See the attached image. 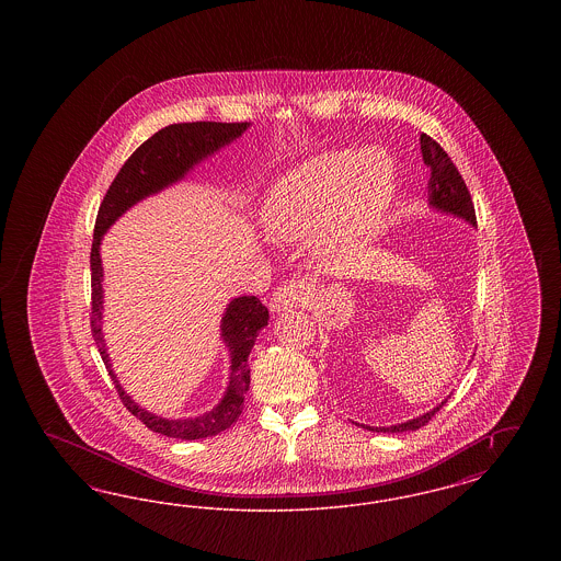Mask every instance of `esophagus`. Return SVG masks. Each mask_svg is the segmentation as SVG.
<instances>
[{
	"label": "esophagus",
	"mask_w": 561,
	"mask_h": 561,
	"mask_svg": "<svg viewBox=\"0 0 561 561\" xmlns=\"http://www.w3.org/2000/svg\"><path fill=\"white\" fill-rule=\"evenodd\" d=\"M305 286L296 284V282H288L284 286H279L273 296H271V311H290L300 307V302L305 300Z\"/></svg>",
	"instance_id": "esophagus-1"
}]
</instances>
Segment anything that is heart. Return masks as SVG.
<instances>
[{
  "mask_svg": "<svg viewBox=\"0 0 561 561\" xmlns=\"http://www.w3.org/2000/svg\"><path fill=\"white\" fill-rule=\"evenodd\" d=\"M396 195V163L382 149L325 151L282 179L263 206V225L277 241L309 238L321 227L330 241L374 233Z\"/></svg>",
  "mask_w": 561,
  "mask_h": 561,
  "instance_id": "obj_1",
  "label": "heart"
}]
</instances>
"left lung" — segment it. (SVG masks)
Returning a JSON list of instances; mask_svg holds the SVG:
<instances>
[{
	"label": "left lung",
	"instance_id": "left-lung-1",
	"mask_svg": "<svg viewBox=\"0 0 561 561\" xmlns=\"http://www.w3.org/2000/svg\"><path fill=\"white\" fill-rule=\"evenodd\" d=\"M421 151H423V161L431 170V181H428V202L433 208L444 210V213L454 214L465 218L471 225H478L476 218V208H473V199L471 193L465 185L460 172L456 170L453 160L448 158V153L439 147V142H435L427 134H421ZM446 401H442L437 408H433L427 414L412 419L408 423L393 425V427H366L376 433H400V431H416V428L425 427L428 421L439 412V408Z\"/></svg>",
	"mask_w": 561,
	"mask_h": 561
}]
</instances>
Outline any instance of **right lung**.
Returning a JSON list of instances; mask_svg holds the SVG:
<instances>
[{
	"label": "right lung",
	"mask_w": 561,
	"mask_h": 561,
	"mask_svg": "<svg viewBox=\"0 0 561 561\" xmlns=\"http://www.w3.org/2000/svg\"><path fill=\"white\" fill-rule=\"evenodd\" d=\"M248 128L245 122L222 124V122H191V124H172L161 128L160 133L147 138L128 161L122 165L113 183L108 185L107 193L101 202L96 225H94V240L90 250V271H92V313H90V328L99 353L107 366L108 376L117 389V396L126 405L128 412L153 433H161L165 437L176 439H204L218 435L220 431L231 427L240 419L243 410V398L250 387V368L248 357L254 347V341L268 321L267 307L256 296H240L229 302L227 313L222 318V339L231 351V376L229 387L222 401L197 419H183V421H168L156 416L140 405H136L130 396L119 387L117 376L111 370L107 348L101 328V311H103V267L99 245L108 227L126 213L142 197L158 193L160 188L168 187L183 179L199 160L220 149L222 145L236 140Z\"/></svg>",
	"instance_id": "obj_1"
}]
</instances>
